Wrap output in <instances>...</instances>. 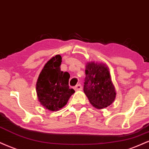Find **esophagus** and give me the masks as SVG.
<instances>
[{"label": "esophagus", "mask_w": 149, "mask_h": 149, "mask_svg": "<svg viewBox=\"0 0 149 149\" xmlns=\"http://www.w3.org/2000/svg\"><path fill=\"white\" fill-rule=\"evenodd\" d=\"M74 89H75V90H76V91H80V90H82V85H80V84H78V85H77L76 86H75Z\"/></svg>", "instance_id": "1"}]
</instances>
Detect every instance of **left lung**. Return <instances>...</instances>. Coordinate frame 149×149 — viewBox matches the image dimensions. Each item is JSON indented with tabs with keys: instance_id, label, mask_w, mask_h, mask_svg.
I'll use <instances>...</instances> for the list:
<instances>
[{
	"instance_id": "obj_1",
	"label": "left lung",
	"mask_w": 149,
	"mask_h": 149,
	"mask_svg": "<svg viewBox=\"0 0 149 149\" xmlns=\"http://www.w3.org/2000/svg\"><path fill=\"white\" fill-rule=\"evenodd\" d=\"M83 90L94 107L103 109L113 103L115 89L108 69L104 64L89 62L86 65Z\"/></svg>"
}]
</instances>
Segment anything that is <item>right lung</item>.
Instances as JSON below:
<instances>
[{
	"label": "right lung",
	"mask_w": 149,
	"mask_h": 149,
	"mask_svg": "<svg viewBox=\"0 0 149 149\" xmlns=\"http://www.w3.org/2000/svg\"><path fill=\"white\" fill-rule=\"evenodd\" d=\"M61 62L60 55L48 61L39 74L36 86L39 102L51 111L63 107L75 92L74 89L69 88V73L60 70Z\"/></svg>",
	"instance_id": "right-lung-1"
}]
</instances>
